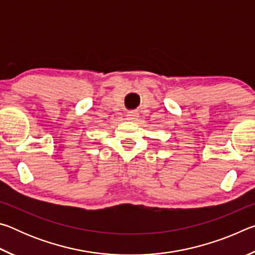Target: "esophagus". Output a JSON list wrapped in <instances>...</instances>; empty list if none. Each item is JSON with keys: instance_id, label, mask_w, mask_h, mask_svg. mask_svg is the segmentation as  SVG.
Returning <instances> with one entry per match:
<instances>
[{"instance_id": "obj_1", "label": "esophagus", "mask_w": 255, "mask_h": 255, "mask_svg": "<svg viewBox=\"0 0 255 255\" xmlns=\"http://www.w3.org/2000/svg\"><path fill=\"white\" fill-rule=\"evenodd\" d=\"M137 117H138V114L137 112H135V111H129L128 114H127V119L128 120H135V119H137Z\"/></svg>"}]
</instances>
